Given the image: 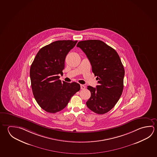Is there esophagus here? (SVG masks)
<instances>
[{"mask_svg":"<svg viewBox=\"0 0 157 157\" xmlns=\"http://www.w3.org/2000/svg\"><path fill=\"white\" fill-rule=\"evenodd\" d=\"M80 88H81V89L84 90V89H85V86L84 85H80Z\"/></svg>","mask_w":157,"mask_h":157,"instance_id":"34e87169","label":"esophagus"}]
</instances>
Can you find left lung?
<instances>
[{
    "label": "left lung",
    "mask_w": 157,
    "mask_h": 157,
    "mask_svg": "<svg viewBox=\"0 0 157 157\" xmlns=\"http://www.w3.org/2000/svg\"><path fill=\"white\" fill-rule=\"evenodd\" d=\"M77 46L87 56L98 83L96 88L88 86L91 96L86 106L96 113L104 114L114 107L122 93L124 66L115 50L102 41H82Z\"/></svg>",
    "instance_id": "1"
}]
</instances>
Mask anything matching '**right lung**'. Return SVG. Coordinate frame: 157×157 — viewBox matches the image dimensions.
Instances as JSON below:
<instances>
[{
	"mask_svg": "<svg viewBox=\"0 0 157 157\" xmlns=\"http://www.w3.org/2000/svg\"><path fill=\"white\" fill-rule=\"evenodd\" d=\"M77 41L59 40L41 48L37 53L30 70L33 96L39 106L46 112L63 110L72 96L80 90L76 82L59 80L63 75L66 56Z\"/></svg>",
	"mask_w": 157,
	"mask_h": 157,
	"instance_id": "1",
	"label": "right lung"
}]
</instances>
